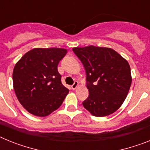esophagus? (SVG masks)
I'll return each instance as SVG.
<instances>
[{
	"label": "esophagus",
	"mask_w": 150,
	"mask_h": 150,
	"mask_svg": "<svg viewBox=\"0 0 150 150\" xmlns=\"http://www.w3.org/2000/svg\"><path fill=\"white\" fill-rule=\"evenodd\" d=\"M78 86V82L77 81H75L74 83V84L71 86V88H72V89H76V87Z\"/></svg>",
	"instance_id": "obj_1"
}]
</instances>
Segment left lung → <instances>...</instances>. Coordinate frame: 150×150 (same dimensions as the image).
I'll list each match as a JSON object with an SVG mask.
<instances>
[{
  "label": "left lung",
  "instance_id": "8db88e82",
  "mask_svg": "<svg viewBox=\"0 0 150 150\" xmlns=\"http://www.w3.org/2000/svg\"><path fill=\"white\" fill-rule=\"evenodd\" d=\"M73 51L86 72L89 95L83 107L98 117L113 113L125 100L132 84L128 62L110 48L89 46Z\"/></svg>",
  "mask_w": 150,
  "mask_h": 150
}]
</instances>
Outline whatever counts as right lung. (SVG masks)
<instances>
[{"label": "right lung", "instance_id": "obj_1", "mask_svg": "<svg viewBox=\"0 0 150 150\" xmlns=\"http://www.w3.org/2000/svg\"><path fill=\"white\" fill-rule=\"evenodd\" d=\"M66 53L64 49H33L14 67V91L18 101L31 114L48 116L63 103L69 90L62 85L58 64Z\"/></svg>", "mask_w": 150, "mask_h": 150}]
</instances>
